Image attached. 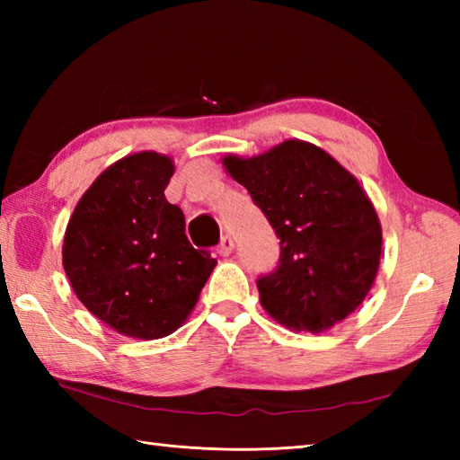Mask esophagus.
<instances>
[{
  "label": "esophagus",
  "mask_w": 460,
  "mask_h": 460,
  "mask_svg": "<svg viewBox=\"0 0 460 460\" xmlns=\"http://www.w3.org/2000/svg\"><path fill=\"white\" fill-rule=\"evenodd\" d=\"M233 247H235V243H233V239H231L229 235H223V237H221V241H219V247H217L219 255H223V257H229V255H231V251H233Z\"/></svg>",
  "instance_id": "obj_1"
}]
</instances>
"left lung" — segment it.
<instances>
[{
	"label": "left lung",
	"mask_w": 460,
	"mask_h": 460,
	"mask_svg": "<svg viewBox=\"0 0 460 460\" xmlns=\"http://www.w3.org/2000/svg\"><path fill=\"white\" fill-rule=\"evenodd\" d=\"M223 164L280 239L277 269L257 279L262 308L312 334L349 316L374 285L381 255L377 213L354 175L300 140Z\"/></svg>",
	"instance_id": "obj_1"
}]
</instances>
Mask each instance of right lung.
Listing matches in <instances>:
<instances>
[{
  "mask_svg": "<svg viewBox=\"0 0 460 460\" xmlns=\"http://www.w3.org/2000/svg\"><path fill=\"white\" fill-rule=\"evenodd\" d=\"M168 155L140 152L106 168L68 219L63 267L93 314L124 336L155 340L178 330L215 261L185 237V217L164 190Z\"/></svg>",
  "mask_w": 460,
  "mask_h": 460,
  "instance_id": "obj_1",
  "label": "right lung"
}]
</instances>
